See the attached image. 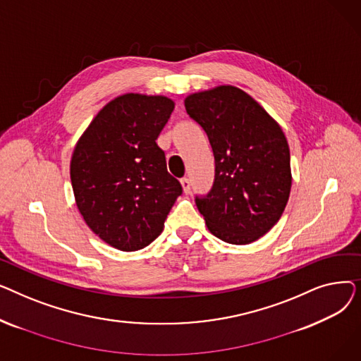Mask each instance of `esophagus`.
<instances>
[{
  "instance_id": "esophagus-1",
  "label": "esophagus",
  "mask_w": 361,
  "mask_h": 361,
  "mask_svg": "<svg viewBox=\"0 0 361 361\" xmlns=\"http://www.w3.org/2000/svg\"><path fill=\"white\" fill-rule=\"evenodd\" d=\"M180 181H181L184 193H190V190H192V183H190V180H188L187 177H184V178H181Z\"/></svg>"
}]
</instances>
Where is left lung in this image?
I'll use <instances>...</instances> for the list:
<instances>
[{
    "label": "left lung",
    "instance_id": "obj_1",
    "mask_svg": "<svg viewBox=\"0 0 361 361\" xmlns=\"http://www.w3.org/2000/svg\"><path fill=\"white\" fill-rule=\"evenodd\" d=\"M185 111L207 135L215 181L196 206L207 230L231 244H249L279 221L291 192L290 147L279 124L250 94L218 86L188 94Z\"/></svg>",
    "mask_w": 361,
    "mask_h": 361
}]
</instances>
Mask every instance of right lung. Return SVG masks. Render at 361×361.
<instances>
[{
    "label": "right lung",
    "mask_w": 361,
    "mask_h": 361,
    "mask_svg": "<svg viewBox=\"0 0 361 361\" xmlns=\"http://www.w3.org/2000/svg\"><path fill=\"white\" fill-rule=\"evenodd\" d=\"M174 101L126 93L108 102L74 147L70 178L75 204L89 228L123 252L154 241L181 184L166 171L157 139Z\"/></svg>",
    "instance_id": "obj_1"
}]
</instances>
